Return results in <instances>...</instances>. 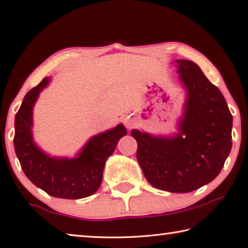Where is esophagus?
<instances>
[{
  "mask_svg": "<svg viewBox=\"0 0 248 248\" xmlns=\"http://www.w3.org/2000/svg\"><path fill=\"white\" fill-rule=\"evenodd\" d=\"M124 124L128 129H131L134 127V124H136V118H134L132 115L125 116L124 118Z\"/></svg>",
  "mask_w": 248,
  "mask_h": 248,
  "instance_id": "esophagus-1",
  "label": "esophagus"
}]
</instances>
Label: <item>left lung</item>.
Masks as SVG:
<instances>
[{
	"label": "left lung",
	"mask_w": 248,
	"mask_h": 248,
	"mask_svg": "<svg viewBox=\"0 0 248 248\" xmlns=\"http://www.w3.org/2000/svg\"><path fill=\"white\" fill-rule=\"evenodd\" d=\"M186 91L178 133L153 136L131 130L137 159L148 182L170 192L194 191L211 183L232 149L233 118L223 95L195 62L176 60Z\"/></svg>",
	"instance_id": "1"
}]
</instances>
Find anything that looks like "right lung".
<instances>
[{
	"label": "right lung",
	"mask_w": 248,
	"mask_h": 248,
	"mask_svg": "<svg viewBox=\"0 0 248 248\" xmlns=\"http://www.w3.org/2000/svg\"><path fill=\"white\" fill-rule=\"evenodd\" d=\"M45 78L26 94L15 116V153L25 175L56 198L81 199L92 196L102 184L106 159L127 134L123 124L92 137L75 157H58L44 152L32 137V111L40 92L48 86Z\"/></svg>",
	"instance_id": "right-lung-1"
}]
</instances>
